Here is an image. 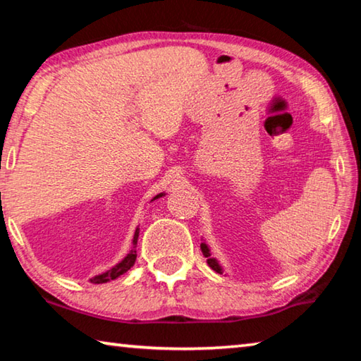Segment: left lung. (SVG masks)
Returning <instances> with one entry per match:
<instances>
[{
    "mask_svg": "<svg viewBox=\"0 0 361 361\" xmlns=\"http://www.w3.org/2000/svg\"><path fill=\"white\" fill-rule=\"evenodd\" d=\"M200 250H202V253H204V256L207 258V262H209V266L213 269V271L218 272V274H223V269H221V266L218 264V261L215 258H212L209 247H207L205 243H200Z\"/></svg>",
    "mask_w": 361,
    "mask_h": 361,
    "instance_id": "obj_1",
    "label": "left lung"
}]
</instances>
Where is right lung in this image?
<instances>
[{"label": "right lung", "instance_id": "add662e5", "mask_svg": "<svg viewBox=\"0 0 361 361\" xmlns=\"http://www.w3.org/2000/svg\"><path fill=\"white\" fill-rule=\"evenodd\" d=\"M161 195H162V194L156 195L154 199L161 197ZM154 199H152V200H154ZM137 240H138V228H137V231H135V235H133V248L130 250V253L127 255L126 258L119 262V264H116L114 267L109 269V271L100 274V276H95L94 279H90V282H92V283H106V282H109V280L118 279L119 276H122V274H126L127 271H129V269H130L133 264H135V259H137V250H135Z\"/></svg>", "mask_w": 361, "mask_h": 361}]
</instances>
